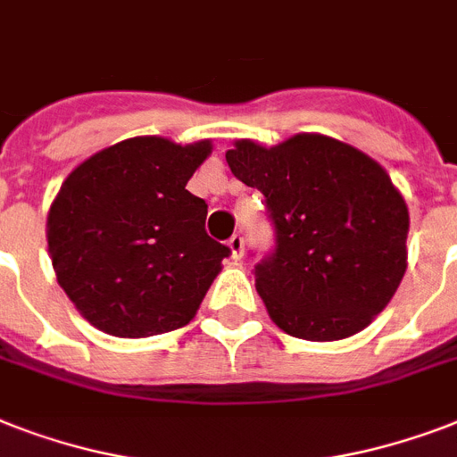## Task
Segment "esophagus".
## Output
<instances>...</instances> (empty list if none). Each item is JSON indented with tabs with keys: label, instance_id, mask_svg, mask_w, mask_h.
<instances>
[{
	"label": "esophagus",
	"instance_id": "obj_1",
	"mask_svg": "<svg viewBox=\"0 0 457 457\" xmlns=\"http://www.w3.org/2000/svg\"><path fill=\"white\" fill-rule=\"evenodd\" d=\"M228 246H229V251H232V258H235V261H239V258L244 256V237L242 235L229 237Z\"/></svg>",
	"mask_w": 457,
	"mask_h": 457
}]
</instances>
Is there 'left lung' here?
Wrapping results in <instances>:
<instances>
[{
	"label": "left lung",
	"mask_w": 457,
	"mask_h": 457,
	"mask_svg": "<svg viewBox=\"0 0 457 457\" xmlns=\"http://www.w3.org/2000/svg\"><path fill=\"white\" fill-rule=\"evenodd\" d=\"M263 192L275 251L256 265L272 322L292 337L337 341L382 312L408 268V206L382 165L325 135L278 146L239 139L225 154Z\"/></svg>",
	"instance_id": "1"
}]
</instances>
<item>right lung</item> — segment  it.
<instances>
[{
    "instance_id": "obj_1",
    "label": "right lung",
    "mask_w": 457,
    "mask_h": 457,
    "mask_svg": "<svg viewBox=\"0 0 457 457\" xmlns=\"http://www.w3.org/2000/svg\"><path fill=\"white\" fill-rule=\"evenodd\" d=\"M211 142L132 137L82 161L46 215L61 289L96 329L139 339L196 315L225 244L206 235V201L187 192Z\"/></svg>"
}]
</instances>
